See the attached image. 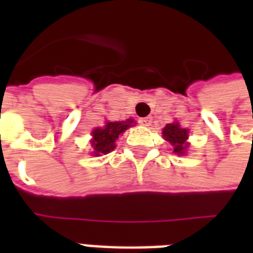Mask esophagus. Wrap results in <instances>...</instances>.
Masks as SVG:
<instances>
[{
	"instance_id": "1",
	"label": "esophagus",
	"mask_w": 253,
	"mask_h": 253,
	"mask_svg": "<svg viewBox=\"0 0 253 253\" xmlns=\"http://www.w3.org/2000/svg\"><path fill=\"white\" fill-rule=\"evenodd\" d=\"M139 123L142 125V126H152V123H153V119L152 118H142V119H139Z\"/></svg>"
}]
</instances>
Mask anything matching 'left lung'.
<instances>
[{
  "mask_svg": "<svg viewBox=\"0 0 253 253\" xmlns=\"http://www.w3.org/2000/svg\"><path fill=\"white\" fill-rule=\"evenodd\" d=\"M163 137L172 145L173 153L180 154V156L186 154L187 148H188V142H187L188 130L187 128H181L177 122L168 123L163 128Z\"/></svg>",
  "mask_w": 253,
  "mask_h": 253,
  "instance_id": "obj_1",
  "label": "left lung"
}]
</instances>
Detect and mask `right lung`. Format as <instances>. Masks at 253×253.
Wrapping results in <instances>:
<instances>
[{
	"label": "right lung",
	"mask_w": 253,
	"mask_h": 253,
	"mask_svg": "<svg viewBox=\"0 0 253 253\" xmlns=\"http://www.w3.org/2000/svg\"><path fill=\"white\" fill-rule=\"evenodd\" d=\"M135 123L132 119L122 122H107L104 127H97L92 131V149L93 156H101V154L110 153L111 150L116 148V139L121 134L126 131L128 127L134 126Z\"/></svg>",
	"instance_id": "obj_1"
}]
</instances>
